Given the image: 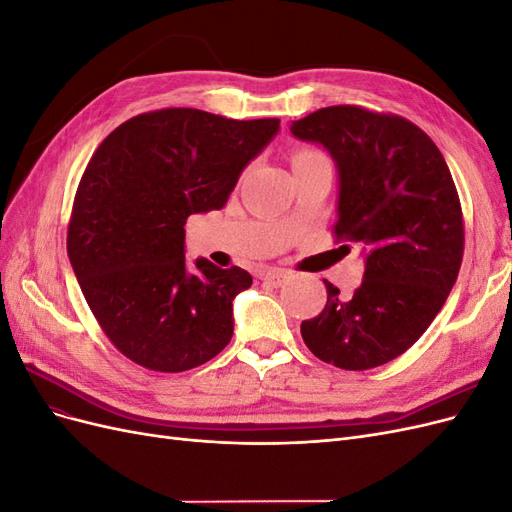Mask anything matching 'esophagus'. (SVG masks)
Wrapping results in <instances>:
<instances>
[{
    "instance_id": "1",
    "label": "esophagus",
    "mask_w": 512,
    "mask_h": 512,
    "mask_svg": "<svg viewBox=\"0 0 512 512\" xmlns=\"http://www.w3.org/2000/svg\"><path fill=\"white\" fill-rule=\"evenodd\" d=\"M288 277H290V273L284 269H267L265 273H260V280L273 288H280L282 284H286Z\"/></svg>"
}]
</instances>
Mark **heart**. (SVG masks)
<instances>
[{"instance_id": "obj_1", "label": "heart", "mask_w": 512, "mask_h": 512, "mask_svg": "<svg viewBox=\"0 0 512 512\" xmlns=\"http://www.w3.org/2000/svg\"><path fill=\"white\" fill-rule=\"evenodd\" d=\"M316 158H324V156H322V153L314 151V149H299L297 153H294L292 164L294 162H303V160H316Z\"/></svg>"}]
</instances>
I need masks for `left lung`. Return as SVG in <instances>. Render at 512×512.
<instances>
[{
  "label": "left lung",
  "mask_w": 512,
  "mask_h": 512,
  "mask_svg": "<svg viewBox=\"0 0 512 512\" xmlns=\"http://www.w3.org/2000/svg\"><path fill=\"white\" fill-rule=\"evenodd\" d=\"M290 132L331 153L339 175L333 232L367 252L352 297L324 280L327 305L303 320V342L339 369L389 363L427 331L459 275L463 215L451 170L412 121L363 106L320 108Z\"/></svg>",
  "instance_id": "left-lung-1"
}]
</instances>
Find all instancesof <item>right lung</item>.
Instances as JSON below:
<instances>
[{
  "label": "right lung",
  "mask_w": 512,
  "mask_h": 512,
  "mask_svg": "<svg viewBox=\"0 0 512 512\" xmlns=\"http://www.w3.org/2000/svg\"><path fill=\"white\" fill-rule=\"evenodd\" d=\"M280 119L162 108L121 123L91 156L74 196L68 256L113 346L151 371L211 361L232 337V301L252 275L185 262V220L222 209Z\"/></svg>",
  "instance_id": "right-lung-1"
}]
</instances>
